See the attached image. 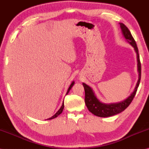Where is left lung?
I'll return each mask as SVG.
<instances>
[{
	"label": "left lung",
	"instance_id": "obj_1",
	"mask_svg": "<svg viewBox=\"0 0 149 149\" xmlns=\"http://www.w3.org/2000/svg\"><path fill=\"white\" fill-rule=\"evenodd\" d=\"M120 27H121L122 32L123 36L127 40V42L134 47L136 52L137 54V61H138V70L139 72V79L136 86L134 89V91L132 92L131 95L129 96L127 99L118 103H111V104H104L100 102L97 99L96 96L92 89L87 84L83 83V85L85 91V104L88 110L93 113L94 115H96L99 117H108L115 115L116 114L122 112L129 106L133 100L136 93L138 90V88L140 84L141 79V63L140 60V56H139L138 49L137 45L134 39L132 37V34L129 30L128 28L126 27L124 24L120 23Z\"/></svg>",
	"mask_w": 149,
	"mask_h": 149
}]
</instances>
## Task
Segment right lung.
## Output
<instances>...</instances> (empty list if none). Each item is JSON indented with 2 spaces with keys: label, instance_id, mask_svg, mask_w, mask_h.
<instances>
[{
  "label": "right lung",
  "instance_id": "add662e5",
  "mask_svg": "<svg viewBox=\"0 0 149 149\" xmlns=\"http://www.w3.org/2000/svg\"><path fill=\"white\" fill-rule=\"evenodd\" d=\"M74 84V81H73L72 83V84H70V87H69V88H68V91H67V93H66V95H67L68 93V92L70 91V90H71V88H72V87L73 86V85ZM63 109H64V102L63 103V104H62V106H61V108H60L58 111V112H57L54 115V116H52V117H50V118H47V120H51V119H53V118H56L57 116H58V115H59L60 114H61L62 112H63Z\"/></svg>",
  "mask_w": 149,
  "mask_h": 149
}]
</instances>
